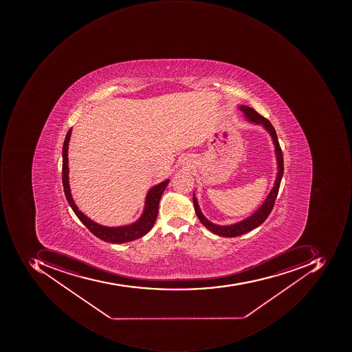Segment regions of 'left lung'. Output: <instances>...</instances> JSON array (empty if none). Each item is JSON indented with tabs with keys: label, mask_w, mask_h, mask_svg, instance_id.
<instances>
[{
	"label": "left lung",
	"mask_w": 352,
	"mask_h": 352,
	"mask_svg": "<svg viewBox=\"0 0 352 352\" xmlns=\"http://www.w3.org/2000/svg\"><path fill=\"white\" fill-rule=\"evenodd\" d=\"M238 108L243 113L244 118H245L248 122L254 124H260L265 131L269 132L272 138V142L274 144V147H275L277 173H276L274 186L272 187L271 191H270L265 200L260 205L259 208L255 212H253L251 216L248 217V218L243 219V220L239 221V222L234 223V224H230V226H219V224L210 222L203 214V212H201L200 205H199L198 201L195 198V193L193 192V205H195V214L198 216L199 220L201 221V223L207 230L218 234V236H221V237H238V236H241V234L251 232V230H255L256 228L261 226L262 223L265 222V219L271 214L272 209H273L274 204H275L276 198H277V195H278L279 186H280V182L283 175V151H281L280 146H279L277 134H276L275 129H274L271 122L267 118L261 116L259 113L256 112L251 107L239 106Z\"/></svg>",
	"instance_id": "1"
}]
</instances>
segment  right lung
I'll use <instances>...</instances> for the list:
<instances>
[{"label": "right lung", "instance_id": "1", "mask_svg": "<svg viewBox=\"0 0 352 352\" xmlns=\"http://www.w3.org/2000/svg\"><path fill=\"white\" fill-rule=\"evenodd\" d=\"M72 128L67 131L65 136V143L63 148V184L65 189V197L69 206L73 212L78 217L79 220L87 226V230L94 234L97 238L102 241L110 242V243H126V242L133 241L138 238L143 237L151 230L157 220V212H159V203L162 195L165 190L170 179H167L160 184L154 185L149 189L145 199V206L142 216L135 222L122 226H100L98 223L94 222L90 218H87L82 212L79 210L77 205L72 198L71 189L69 184V159H67V150H69V138H71Z\"/></svg>", "mask_w": 352, "mask_h": 352}]
</instances>
